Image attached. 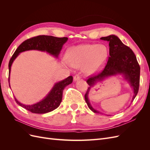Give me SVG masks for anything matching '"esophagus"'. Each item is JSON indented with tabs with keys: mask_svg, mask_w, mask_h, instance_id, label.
<instances>
[{
	"mask_svg": "<svg viewBox=\"0 0 150 150\" xmlns=\"http://www.w3.org/2000/svg\"><path fill=\"white\" fill-rule=\"evenodd\" d=\"M80 79V76L78 74H76L74 76V81H77L78 80Z\"/></svg>",
	"mask_w": 150,
	"mask_h": 150,
	"instance_id": "1",
	"label": "esophagus"
}]
</instances>
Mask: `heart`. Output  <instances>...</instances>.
Here are the masks:
<instances>
[{
  "label": "heart",
  "mask_w": 150,
  "mask_h": 150,
  "mask_svg": "<svg viewBox=\"0 0 150 150\" xmlns=\"http://www.w3.org/2000/svg\"><path fill=\"white\" fill-rule=\"evenodd\" d=\"M108 49L103 44H81L70 48L64 64L78 68L83 67L87 75L98 72L104 67L108 57Z\"/></svg>",
  "instance_id": "heart-1"
}]
</instances>
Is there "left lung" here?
Wrapping results in <instances>:
<instances>
[{
	"instance_id": "left-lung-1",
	"label": "left lung",
	"mask_w": 150,
	"mask_h": 150,
	"mask_svg": "<svg viewBox=\"0 0 150 150\" xmlns=\"http://www.w3.org/2000/svg\"><path fill=\"white\" fill-rule=\"evenodd\" d=\"M100 39L109 42L110 57L104 69L97 75L89 77L86 81L89 87L84 95L88 106L95 113L101 112L92 107L88 96L91 88L98 82H100L111 76L122 75L133 90V96L131 102L133 101L137 96L139 86L140 67L132 50L122 43L115 35L103 37Z\"/></svg>"
}]
</instances>
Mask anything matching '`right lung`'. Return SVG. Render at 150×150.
Listing matches in <instances>:
<instances>
[{
  "label": "right lung",
  "mask_w": 150,
  "mask_h": 150,
  "mask_svg": "<svg viewBox=\"0 0 150 150\" xmlns=\"http://www.w3.org/2000/svg\"><path fill=\"white\" fill-rule=\"evenodd\" d=\"M67 38H56L51 35H38L29 39H27L17 47L13 53L8 63V83L10 86V74L12 63L21 52L30 50H37L42 52H46L51 55L57 58L64 45L67 40ZM73 78L72 76L64 80L54 84V86L47 96L41 101L31 105L24 104L14 97L16 103L21 107L26 109L33 113L44 114L56 110L59 106L62 99L63 90L72 83Z\"/></svg>",
  "instance_id": "obj_1"
}]
</instances>
